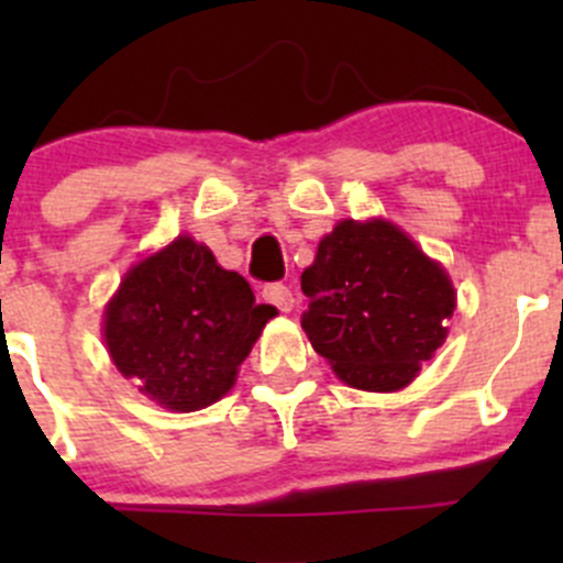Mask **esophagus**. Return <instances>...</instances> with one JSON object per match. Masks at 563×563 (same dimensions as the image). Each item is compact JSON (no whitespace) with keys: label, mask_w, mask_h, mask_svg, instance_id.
<instances>
[{"label":"esophagus","mask_w":563,"mask_h":563,"mask_svg":"<svg viewBox=\"0 0 563 563\" xmlns=\"http://www.w3.org/2000/svg\"><path fill=\"white\" fill-rule=\"evenodd\" d=\"M261 297H264V302L275 305L280 313H288V310H294V294H291V288L283 286V283H269V286H264Z\"/></svg>","instance_id":"1"}]
</instances>
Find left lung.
Segmentation results:
<instances>
[{"instance_id": "left-lung-1", "label": "left lung", "mask_w": 563, "mask_h": 563, "mask_svg": "<svg viewBox=\"0 0 563 563\" xmlns=\"http://www.w3.org/2000/svg\"><path fill=\"white\" fill-rule=\"evenodd\" d=\"M302 329L349 387L395 391L446 340L455 288L387 220H343L302 272Z\"/></svg>"}]
</instances>
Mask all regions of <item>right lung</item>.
Here are the masks:
<instances>
[{"instance_id":"obj_1","label":"right lung","mask_w":563,"mask_h":563,"mask_svg":"<svg viewBox=\"0 0 563 563\" xmlns=\"http://www.w3.org/2000/svg\"><path fill=\"white\" fill-rule=\"evenodd\" d=\"M272 305L242 275L179 236L128 272L106 310V345L124 378L172 411H198L234 387Z\"/></svg>"}]
</instances>
